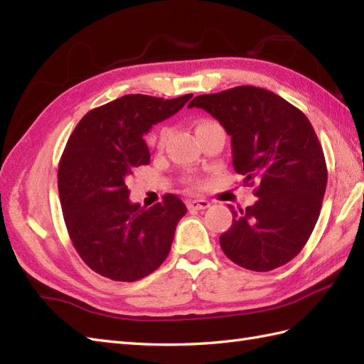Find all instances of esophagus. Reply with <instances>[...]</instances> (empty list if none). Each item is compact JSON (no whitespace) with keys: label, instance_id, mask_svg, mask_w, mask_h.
Listing matches in <instances>:
<instances>
[{"label":"esophagus","instance_id":"obj_1","mask_svg":"<svg viewBox=\"0 0 364 364\" xmlns=\"http://www.w3.org/2000/svg\"><path fill=\"white\" fill-rule=\"evenodd\" d=\"M188 208L191 211H196V210H206V208H210V202L205 198H196V200H189L188 202Z\"/></svg>","mask_w":364,"mask_h":364}]
</instances>
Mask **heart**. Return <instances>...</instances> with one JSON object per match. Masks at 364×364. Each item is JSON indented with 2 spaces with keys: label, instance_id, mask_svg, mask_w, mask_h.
Masks as SVG:
<instances>
[{
  "label": "heart",
  "instance_id": "b5f03b06",
  "mask_svg": "<svg viewBox=\"0 0 364 364\" xmlns=\"http://www.w3.org/2000/svg\"><path fill=\"white\" fill-rule=\"evenodd\" d=\"M203 123H206V122L198 123L197 127L203 125ZM167 136H168V129H167V128H161L156 134L150 137V144H151V145H154V146H162V145H164V142H166Z\"/></svg>",
  "mask_w": 364,
  "mask_h": 364
}]
</instances>
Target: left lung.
Here are the masks:
<instances>
[{"label": "left lung", "instance_id": "left-lung-1", "mask_svg": "<svg viewBox=\"0 0 364 364\" xmlns=\"http://www.w3.org/2000/svg\"><path fill=\"white\" fill-rule=\"evenodd\" d=\"M202 107L231 136L233 167L257 186V202L233 213L220 247L241 267L267 272L304 249L318 222L327 188L322 146L306 115L261 87L239 86L198 95Z\"/></svg>", "mask_w": 364, "mask_h": 364}]
</instances>
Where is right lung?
<instances>
[{
  "label": "right lung",
  "mask_w": 364,
  "mask_h": 364,
  "mask_svg": "<svg viewBox=\"0 0 364 364\" xmlns=\"http://www.w3.org/2000/svg\"><path fill=\"white\" fill-rule=\"evenodd\" d=\"M191 98L120 97L89 111L68 139L58 170L59 198L73 247L97 274L136 282L167 258L188 208L173 194L149 210L131 203L127 181L136 167L150 164L144 134Z\"/></svg>",
  "instance_id": "1"
}]
</instances>
